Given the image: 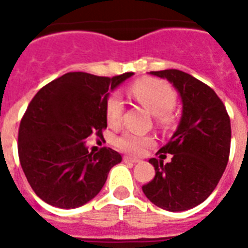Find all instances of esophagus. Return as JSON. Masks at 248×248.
<instances>
[{
	"label": "esophagus",
	"mask_w": 248,
	"mask_h": 248,
	"mask_svg": "<svg viewBox=\"0 0 248 248\" xmlns=\"http://www.w3.org/2000/svg\"><path fill=\"white\" fill-rule=\"evenodd\" d=\"M124 162H128V163H138V162H139V159L132 158V157H128V155H124Z\"/></svg>",
	"instance_id": "34e87169"
}]
</instances>
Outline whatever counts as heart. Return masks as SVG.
<instances>
[{"mask_svg": "<svg viewBox=\"0 0 248 248\" xmlns=\"http://www.w3.org/2000/svg\"><path fill=\"white\" fill-rule=\"evenodd\" d=\"M128 93L134 100L155 114L159 124L167 126L172 122V108L177 101V93L169 82L159 78H141L132 83ZM124 100L118 93H113L105 103V116L110 126H118L124 114ZM155 145L149 135L127 131L116 139V147L128 155H141Z\"/></svg>", "mask_w": 248, "mask_h": 248, "instance_id": "1", "label": "heart"}]
</instances>
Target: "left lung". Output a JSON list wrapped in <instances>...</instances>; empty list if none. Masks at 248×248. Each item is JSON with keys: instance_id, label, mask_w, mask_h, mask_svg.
I'll list each match as a JSON object with an SVG mask.
<instances>
[{"instance_id": "obj_1", "label": "left lung", "mask_w": 248, "mask_h": 248, "mask_svg": "<svg viewBox=\"0 0 248 248\" xmlns=\"http://www.w3.org/2000/svg\"><path fill=\"white\" fill-rule=\"evenodd\" d=\"M151 75L176 87L183 116L171 140L157 153L162 159L172 154L173 158L165 165L162 159H149L155 176L143 185V192L163 210L185 211L207 200L223 176L231 152V118L215 91L193 76L177 69Z\"/></svg>"}]
</instances>
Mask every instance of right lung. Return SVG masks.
<instances>
[{
	"instance_id": "add662e5",
	"label": "right lung",
	"mask_w": 248,
	"mask_h": 248,
	"mask_svg": "<svg viewBox=\"0 0 248 248\" xmlns=\"http://www.w3.org/2000/svg\"><path fill=\"white\" fill-rule=\"evenodd\" d=\"M132 75L69 72L44 86L29 103L19 126L17 153L29 185L46 203L60 208L87 203L122 161L110 148L89 153L85 139L103 136L108 91Z\"/></svg>"
}]
</instances>
